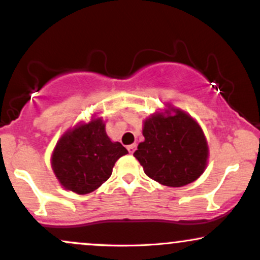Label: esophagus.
Wrapping results in <instances>:
<instances>
[{"label":"esophagus","instance_id":"1","mask_svg":"<svg viewBox=\"0 0 260 260\" xmlns=\"http://www.w3.org/2000/svg\"><path fill=\"white\" fill-rule=\"evenodd\" d=\"M127 149H128V151H129V154H133L134 150H136V149H137V144H131V145H128Z\"/></svg>","mask_w":260,"mask_h":260}]
</instances>
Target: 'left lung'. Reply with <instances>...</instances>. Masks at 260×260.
<instances>
[{"label": "left lung", "mask_w": 260, "mask_h": 260, "mask_svg": "<svg viewBox=\"0 0 260 260\" xmlns=\"http://www.w3.org/2000/svg\"><path fill=\"white\" fill-rule=\"evenodd\" d=\"M144 142L134 157L145 175L168 187H182L201 177L209 147L199 123L183 110L166 104L143 122Z\"/></svg>", "instance_id": "obj_1"}]
</instances>
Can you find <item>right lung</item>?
<instances>
[{
  "mask_svg": "<svg viewBox=\"0 0 260 260\" xmlns=\"http://www.w3.org/2000/svg\"><path fill=\"white\" fill-rule=\"evenodd\" d=\"M126 154L120 142L109 138L103 117H91L63 133L52 151L51 166L64 189L88 194L109 180L115 162Z\"/></svg>",
  "mask_w": 260,
  "mask_h": 260,
  "instance_id": "right-lung-1",
  "label": "right lung"
}]
</instances>
